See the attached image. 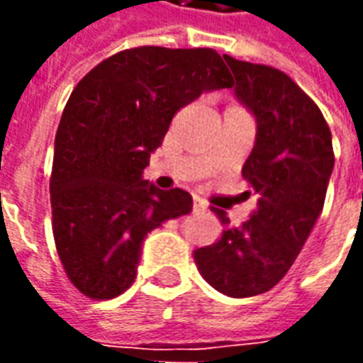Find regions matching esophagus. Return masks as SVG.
<instances>
[{
  "instance_id": "esophagus-1",
  "label": "esophagus",
  "mask_w": 363,
  "mask_h": 363,
  "mask_svg": "<svg viewBox=\"0 0 363 363\" xmlns=\"http://www.w3.org/2000/svg\"><path fill=\"white\" fill-rule=\"evenodd\" d=\"M206 208H208V206H206L204 200H202V198L194 196V200H192V212H194V213L206 212Z\"/></svg>"
}]
</instances>
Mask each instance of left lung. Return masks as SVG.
Wrapping results in <instances>:
<instances>
[{
	"instance_id": "1",
	"label": "left lung",
	"mask_w": 363,
	"mask_h": 363,
	"mask_svg": "<svg viewBox=\"0 0 363 363\" xmlns=\"http://www.w3.org/2000/svg\"><path fill=\"white\" fill-rule=\"evenodd\" d=\"M223 58L237 79L235 95L257 118V142L241 173L259 202L239 228L212 208L229 228L192 257L212 288L251 297L272 289L297 259L325 204L335 151L323 112L289 75Z\"/></svg>"
}]
</instances>
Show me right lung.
Wrapping results in <instances>:
<instances>
[{
	"instance_id": "right-lung-1",
	"label": "right lung",
	"mask_w": 363,
	"mask_h": 363,
	"mask_svg": "<svg viewBox=\"0 0 363 363\" xmlns=\"http://www.w3.org/2000/svg\"><path fill=\"white\" fill-rule=\"evenodd\" d=\"M233 87L212 48L116 52L75 85L60 120L50 174L52 233L66 276L91 299L135 280L151 229L192 210L186 190L143 181L171 120L204 91Z\"/></svg>"
}]
</instances>
